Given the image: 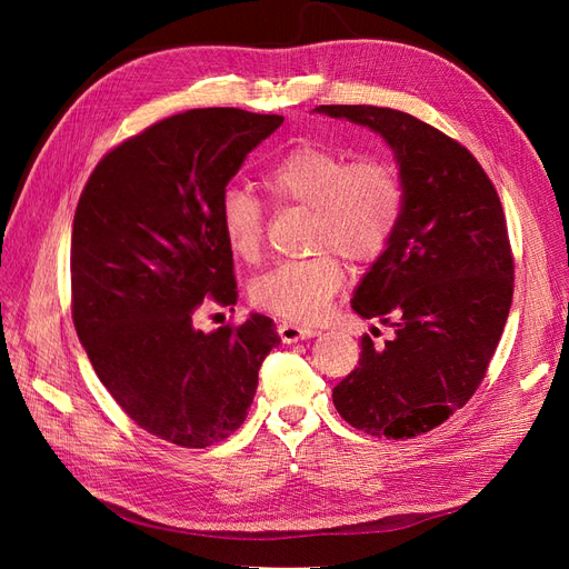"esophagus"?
<instances>
[{"instance_id": "obj_1", "label": "esophagus", "mask_w": 569, "mask_h": 569, "mask_svg": "<svg viewBox=\"0 0 569 569\" xmlns=\"http://www.w3.org/2000/svg\"><path fill=\"white\" fill-rule=\"evenodd\" d=\"M278 335L284 343H295V341L311 339V337L320 335V330H313V327H303V325H295V322H280Z\"/></svg>"}]
</instances>
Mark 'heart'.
Returning <instances> with one entry per match:
<instances>
[{
    "label": "heart",
    "instance_id": "heart-1",
    "mask_svg": "<svg viewBox=\"0 0 569 569\" xmlns=\"http://www.w3.org/2000/svg\"><path fill=\"white\" fill-rule=\"evenodd\" d=\"M261 187L278 206L311 209L308 249L316 253L278 263L249 284L258 308L291 322H311L327 311L347 278L339 256L368 266L387 251L406 203L403 178L391 161H353L313 142H299L274 159L261 173ZM218 226L239 261L261 256L263 209L244 189L222 192Z\"/></svg>",
    "mask_w": 569,
    "mask_h": 569
}]
</instances>
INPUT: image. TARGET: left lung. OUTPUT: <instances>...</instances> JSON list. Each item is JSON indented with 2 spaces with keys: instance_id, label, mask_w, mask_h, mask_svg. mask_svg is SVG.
I'll return each instance as SVG.
<instances>
[{
  "instance_id": "obj_1",
  "label": "left lung",
  "mask_w": 569,
  "mask_h": 569,
  "mask_svg": "<svg viewBox=\"0 0 569 569\" xmlns=\"http://www.w3.org/2000/svg\"><path fill=\"white\" fill-rule=\"evenodd\" d=\"M380 132L396 153L406 203L391 244L358 284L351 308L396 330L375 347L332 401L372 437L412 439L472 399L501 341L515 261L501 199L485 168L453 137L382 107H316Z\"/></svg>"
}]
</instances>
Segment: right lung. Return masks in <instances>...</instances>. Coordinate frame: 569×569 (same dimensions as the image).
Instances as JSON below:
<instances>
[{"label": "right lung", "instance_id": "1", "mask_svg": "<svg viewBox=\"0 0 569 569\" xmlns=\"http://www.w3.org/2000/svg\"><path fill=\"white\" fill-rule=\"evenodd\" d=\"M282 116L192 109L128 137L84 184L71 237V313L97 377L126 416L182 449H206L244 422L272 320L206 335V301L237 303L218 203L247 153Z\"/></svg>", "mask_w": 569, "mask_h": 569}]
</instances>
